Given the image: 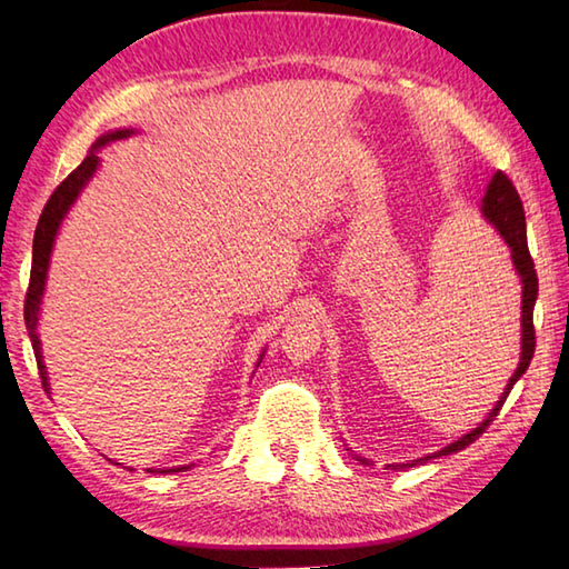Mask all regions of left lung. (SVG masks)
Returning a JSON list of instances; mask_svg holds the SVG:
<instances>
[{
    "mask_svg": "<svg viewBox=\"0 0 569 569\" xmlns=\"http://www.w3.org/2000/svg\"><path fill=\"white\" fill-rule=\"evenodd\" d=\"M481 214H485V220L493 229H497V232L503 237L506 244H509L513 266H516V271H518V276H521V283H523V296H521V361H518L513 377L509 379V383H506V389L497 401V406L491 408V413L487 416L485 422H479V428L467 432L465 438H459L447 447H442V450H438V452L413 459V462H406V465H389V469H408V467H416V465H426L428 459H432V457H442V455H452V452L465 450V447L475 442L479 435L491 426V420L499 416V410H501L506 398H509L513 383L523 377L528 365H530V359H533V352H536L533 308H536V298H538V276H536L533 259H530V251H528L523 202H521V198H518V190L513 188V183L506 173H501V171L493 173L491 183L487 188V196H485V200H481ZM355 457L359 459L361 465H369L367 457H359V455H355Z\"/></svg>",
    "mask_w": 569,
    "mask_h": 569,
    "instance_id": "8db88e82",
    "label": "left lung"
}]
</instances>
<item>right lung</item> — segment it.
<instances>
[{"mask_svg":"<svg viewBox=\"0 0 569 569\" xmlns=\"http://www.w3.org/2000/svg\"><path fill=\"white\" fill-rule=\"evenodd\" d=\"M131 134H134V129H117V131H110V134H102L98 141H94L90 153L84 156V161L63 180V183H60L53 190V196L48 198L46 208H43V212L39 217V224H36L31 278H29L27 303H23V320H27V330H29V337H31L36 365H39L41 383H43L46 391H48V377H46V365H43V355H41V340H39V332H36V325H39L41 296H43V288H46L48 261H51V251H53V241H56V234H58V227H60V222H63V217L68 214V210L72 208V202L78 200L82 188L88 186V180L92 178V173L98 171V166H100L98 151L102 147H107V143H110V141L127 139ZM257 365H261V359L257 361ZM180 469H190V465L188 467L161 469V475H166V471H180ZM149 471H156V469H149Z\"/></svg>","mask_w":569,"mask_h":569,"instance_id":"obj_1","label":"right lung"}]
</instances>
